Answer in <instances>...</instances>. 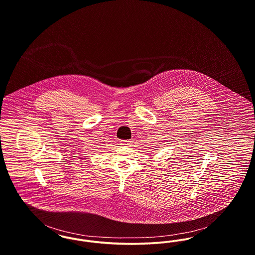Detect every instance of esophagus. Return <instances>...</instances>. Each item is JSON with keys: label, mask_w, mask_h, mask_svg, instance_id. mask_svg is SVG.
Listing matches in <instances>:
<instances>
[{"label": "esophagus", "mask_w": 255, "mask_h": 255, "mask_svg": "<svg viewBox=\"0 0 255 255\" xmlns=\"http://www.w3.org/2000/svg\"><path fill=\"white\" fill-rule=\"evenodd\" d=\"M120 144L122 145V146H129L130 144H131V142L130 141H122Z\"/></svg>", "instance_id": "obj_1"}]
</instances>
